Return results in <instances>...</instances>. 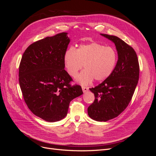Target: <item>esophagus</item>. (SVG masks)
Wrapping results in <instances>:
<instances>
[{
    "label": "esophagus",
    "instance_id": "obj_1",
    "mask_svg": "<svg viewBox=\"0 0 156 156\" xmlns=\"http://www.w3.org/2000/svg\"><path fill=\"white\" fill-rule=\"evenodd\" d=\"M82 89H83V91L84 93L87 92L88 90V87H82Z\"/></svg>",
    "mask_w": 156,
    "mask_h": 156
}]
</instances>
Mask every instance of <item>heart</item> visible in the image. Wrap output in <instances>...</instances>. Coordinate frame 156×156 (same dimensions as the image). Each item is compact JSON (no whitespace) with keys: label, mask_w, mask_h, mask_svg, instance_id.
Listing matches in <instances>:
<instances>
[{"label":"heart","mask_w":156,"mask_h":156,"mask_svg":"<svg viewBox=\"0 0 156 156\" xmlns=\"http://www.w3.org/2000/svg\"><path fill=\"white\" fill-rule=\"evenodd\" d=\"M117 62L116 51L110 47L92 42L80 45L75 50L69 48L64 55V64L68 73L75 77L84 64V69L77 77L83 85L90 83L94 79L101 81L110 76Z\"/></svg>","instance_id":"obj_1"}]
</instances>
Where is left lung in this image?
<instances>
[{"instance_id": "1", "label": "left lung", "mask_w": 156, "mask_h": 156, "mask_svg": "<svg viewBox=\"0 0 156 156\" xmlns=\"http://www.w3.org/2000/svg\"><path fill=\"white\" fill-rule=\"evenodd\" d=\"M116 46L118 61L113 72L104 81L90 88L95 100L88 108L92 119L106 122L117 117L129 103L139 77V64L135 50L115 36L100 34Z\"/></svg>"}]
</instances>
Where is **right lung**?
Wrapping results in <instances>:
<instances>
[{"label": "right lung", "instance_id": "right-lung-1", "mask_svg": "<svg viewBox=\"0 0 156 156\" xmlns=\"http://www.w3.org/2000/svg\"><path fill=\"white\" fill-rule=\"evenodd\" d=\"M70 39L67 32L47 37L28 47L19 69L24 100L33 114L47 122L63 119L69 103L83 94L64 69V55Z\"/></svg>", "mask_w": 156, "mask_h": 156}]
</instances>
